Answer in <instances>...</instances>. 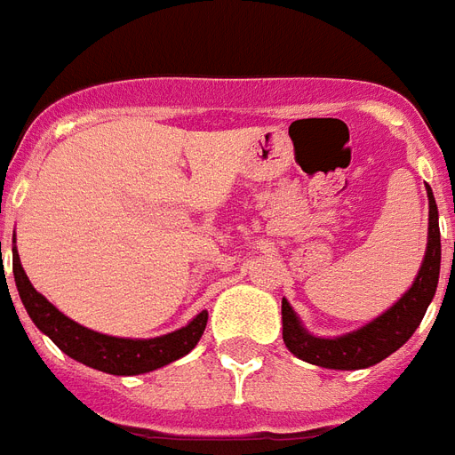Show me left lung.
Here are the masks:
<instances>
[{"label": "left lung", "instance_id": "left-lung-1", "mask_svg": "<svg viewBox=\"0 0 455 455\" xmlns=\"http://www.w3.org/2000/svg\"><path fill=\"white\" fill-rule=\"evenodd\" d=\"M427 200H430V238H427L423 267L418 271L411 291L382 316L363 325L361 331L342 335V338H314L299 325L292 307L283 299V307H281L283 342L298 359L309 361L314 366L335 368V371H356V368H368L387 359L389 354L396 352L416 332L437 291L439 262H442L439 214L430 186H427Z\"/></svg>", "mask_w": 455, "mask_h": 455}]
</instances>
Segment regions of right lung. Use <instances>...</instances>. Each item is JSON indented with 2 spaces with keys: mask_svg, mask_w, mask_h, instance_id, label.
Here are the masks:
<instances>
[{
  "mask_svg": "<svg viewBox=\"0 0 455 455\" xmlns=\"http://www.w3.org/2000/svg\"><path fill=\"white\" fill-rule=\"evenodd\" d=\"M13 276H16L18 295H20L25 309L39 331L49 335L60 352H66L75 361L96 368V371H103V373L139 375L167 366L198 345L200 335L207 325V311H200L186 328L163 335V338H110V335H101V332H94L84 325L75 323L66 314H60L49 299L42 298L32 288L30 278L25 276L16 248H13Z\"/></svg>",
  "mask_w": 455,
  "mask_h": 455,
  "instance_id": "obj_1",
  "label": "right lung"
}]
</instances>
